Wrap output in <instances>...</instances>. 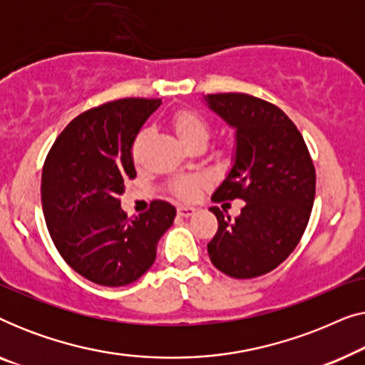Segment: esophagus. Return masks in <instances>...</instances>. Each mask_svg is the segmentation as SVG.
<instances>
[{
    "label": "esophagus",
    "instance_id": "esophagus-1",
    "mask_svg": "<svg viewBox=\"0 0 365 365\" xmlns=\"http://www.w3.org/2000/svg\"><path fill=\"white\" fill-rule=\"evenodd\" d=\"M178 214L181 217H191V216H194V214H196V209L189 207V206H179L178 207Z\"/></svg>",
    "mask_w": 365,
    "mask_h": 365
}]
</instances>
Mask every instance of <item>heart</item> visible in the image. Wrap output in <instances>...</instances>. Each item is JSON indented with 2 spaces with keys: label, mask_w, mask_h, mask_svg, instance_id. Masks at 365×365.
<instances>
[{
  "label": "heart",
  "mask_w": 365,
  "mask_h": 365,
  "mask_svg": "<svg viewBox=\"0 0 365 365\" xmlns=\"http://www.w3.org/2000/svg\"><path fill=\"white\" fill-rule=\"evenodd\" d=\"M169 126L173 133L181 141L184 146L192 149L196 146H204L207 143L209 134H211V124L202 114H199L192 109H178L176 113L169 118ZM149 139V133L146 129L139 131L134 138L131 146V159L136 166H141L144 163V154H146V144ZM171 192L179 199L189 201L196 197V194L201 187V181L197 178H179L171 182Z\"/></svg>",
  "instance_id": "1"
}]
</instances>
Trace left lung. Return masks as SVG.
I'll return each mask as SVG.
<instances>
[{
    "label": "left lung",
    "instance_id": "8db88e82",
    "mask_svg": "<svg viewBox=\"0 0 365 365\" xmlns=\"http://www.w3.org/2000/svg\"><path fill=\"white\" fill-rule=\"evenodd\" d=\"M207 106L236 129L231 171L212 194L214 202L242 199L236 219L217 206L211 262L234 279H252L286 261L301 241L316 196L311 154L282 109L244 93L207 94Z\"/></svg>",
    "mask_w": 365,
    "mask_h": 365
}]
</instances>
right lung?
Returning a JSON list of instances; mask_svg holds the SVG:
<instances>
[{"label":"right lung","mask_w":365,"mask_h":365,"mask_svg":"<svg viewBox=\"0 0 365 365\" xmlns=\"http://www.w3.org/2000/svg\"><path fill=\"white\" fill-rule=\"evenodd\" d=\"M159 106L161 99L126 98L88 109L63 129L44 161L41 202L49 236L68 266L99 286L138 281L176 217L166 201L128 217L119 201L124 182L136 178L134 138Z\"/></svg>","instance_id":"add662e5"}]
</instances>
